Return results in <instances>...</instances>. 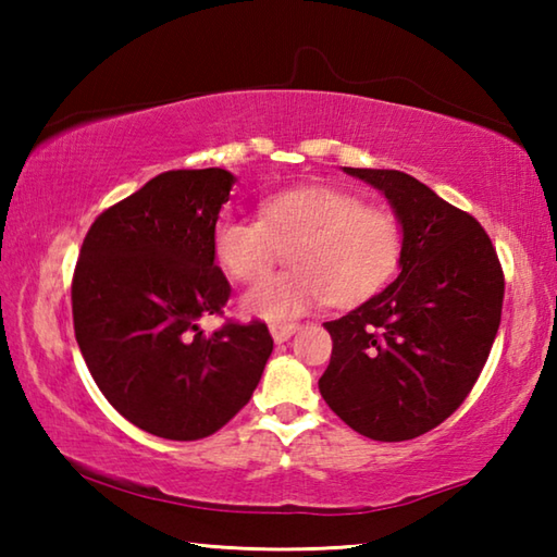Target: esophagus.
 <instances>
[{
  "label": "esophagus",
  "instance_id": "1",
  "mask_svg": "<svg viewBox=\"0 0 557 557\" xmlns=\"http://www.w3.org/2000/svg\"><path fill=\"white\" fill-rule=\"evenodd\" d=\"M297 332V324H272L270 334L275 338V344H285L287 338Z\"/></svg>",
  "mask_w": 557,
  "mask_h": 557
}]
</instances>
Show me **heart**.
<instances>
[{"label":"heart","instance_id":"1","mask_svg":"<svg viewBox=\"0 0 557 557\" xmlns=\"http://www.w3.org/2000/svg\"><path fill=\"white\" fill-rule=\"evenodd\" d=\"M213 258L225 275L256 282L289 248L285 275L240 297V312L289 322L314 307H348L379 292L403 258V228L393 213L326 186L292 188L260 203V219L223 213L213 225Z\"/></svg>","mask_w":557,"mask_h":557}]
</instances>
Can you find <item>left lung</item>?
I'll list each match as a JSON object with an SVG mask.
<instances>
[{
  "instance_id": "8db88e82",
  "label": "left lung",
  "mask_w": 557,
  "mask_h": 557,
  "mask_svg": "<svg viewBox=\"0 0 557 557\" xmlns=\"http://www.w3.org/2000/svg\"><path fill=\"white\" fill-rule=\"evenodd\" d=\"M388 199L403 228L400 275L326 322L332 361L319 393L358 435L412 440L455 412L502 322L504 272L486 231L410 174L351 169Z\"/></svg>"
}]
</instances>
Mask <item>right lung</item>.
I'll return each instance as SVG.
<instances>
[{
    "label": "right lung",
    "instance_id": "add662e5",
    "mask_svg": "<svg viewBox=\"0 0 557 557\" xmlns=\"http://www.w3.org/2000/svg\"><path fill=\"white\" fill-rule=\"evenodd\" d=\"M225 169H178L102 211L73 275L75 342L108 403L164 440L221 430L258 388L272 354L262 322L206 336L231 285L213 258V225L231 199Z\"/></svg>",
    "mask_w": 557,
    "mask_h": 557
}]
</instances>
